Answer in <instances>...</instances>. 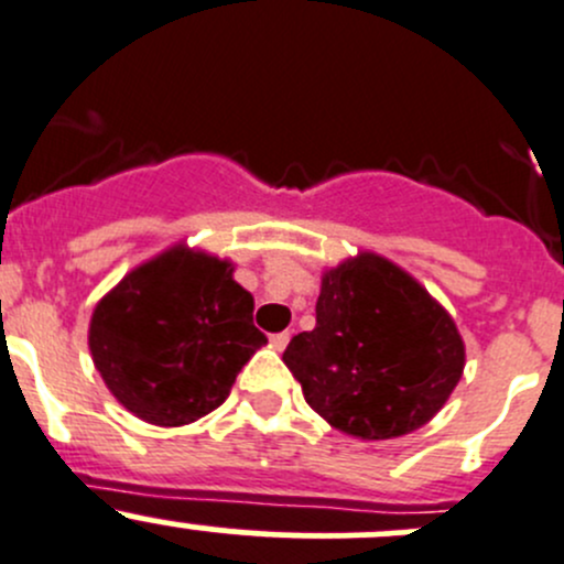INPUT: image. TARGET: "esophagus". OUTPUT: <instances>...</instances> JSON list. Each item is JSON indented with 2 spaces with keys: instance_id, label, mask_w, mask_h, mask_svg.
Returning a JSON list of instances; mask_svg holds the SVG:
<instances>
[{
  "instance_id": "obj_1",
  "label": "esophagus",
  "mask_w": 564,
  "mask_h": 564,
  "mask_svg": "<svg viewBox=\"0 0 564 564\" xmlns=\"http://www.w3.org/2000/svg\"><path fill=\"white\" fill-rule=\"evenodd\" d=\"M270 344H272V349L283 351V349H286V344H289V333H275V335H270Z\"/></svg>"
}]
</instances>
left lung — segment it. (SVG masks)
I'll return each instance as SVG.
<instances>
[{"label": "left lung", "instance_id": "obj_1", "mask_svg": "<svg viewBox=\"0 0 564 564\" xmlns=\"http://www.w3.org/2000/svg\"><path fill=\"white\" fill-rule=\"evenodd\" d=\"M283 362L333 429L392 440L445 406L464 373V340L409 272L360 253L324 272L316 327L289 340Z\"/></svg>", "mask_w": 564, "mask_h": 564}]
</instances>
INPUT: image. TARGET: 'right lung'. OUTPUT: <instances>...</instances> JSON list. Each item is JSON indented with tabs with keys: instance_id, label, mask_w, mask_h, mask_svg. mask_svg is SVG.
Listing matches in <instances>:
<instances>
[{
	"instance_id": "1",
	"label": "right lung",
	"mask_w": 564,
	"mask_h": 564,
	"mask_svg": "<svg viewBox=\"0 0 564 564\" xmlns=\"http://www.w3.org/2000/svg\"><path fill=\"white\" fill-rule=\"evenodd\" d=\"M231 261L174 246L95 305L89 351L106 388L152 425H187L229 398L264 333Z\"/></svg>"
}]
</instances>
